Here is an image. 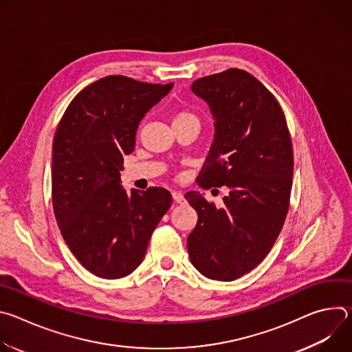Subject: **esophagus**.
<instances>
[{
	"instance_id": "obj_1",
	"label": "esophagus",
	"mask_w": 352,
	"mask_h": 352,
	"mask_svg": "<svg viewBox=\"0 0 352 352\" xmlns=\"http://www.w3.org/2000/svg\"><path fill=\"white\" fill-rule=\"evenodd\" d=\"M173 199H174L175 204H184V202H185L184 195H182L181 192H178V190H174V192H173Z\"/></svg>"
}]
</instances>
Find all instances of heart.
<instances>
[{
  "label": "heart",
  "instance_id": "1",
  "mask_svg": "<svg viewBox=\"0 0 352 352\" xmlns=\"http://www.w3.org/2000/svg\"><path fill=\"white\" fill-rule=\"evenodd\" d=\"M188 122L199 125L200 118L195 111H192L189 109H177V110L173 111V125L188 124Z\"/></svg>",
  "mask_w": 352,
  "mask_h": 352
}]
</instances>
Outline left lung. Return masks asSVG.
Instances as JSON below:
<instances>
[{"label": "left lung", "instance_id": "1", "mask_svg": "<svg viewBox=\"0 0 352 352\" xmlns=\"http://www.w3.org/2000/svg\"><path fill=\"white\" fill-rule=\"evenodd\" d=\"M216 136L199 173V186H227L217 209L199 192L185 193L197 213L188 236L192 265L212 280L232 281L270 252L288 213L294 153L285 116L273 93L254 75L230 68L196 79Z\"/></svg>", "mask_w": 352, "mask_h": 352}]
</instances>
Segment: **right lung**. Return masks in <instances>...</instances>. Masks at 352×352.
Listing matches in <instances>:
<instances>
[{
  "instance_id": "right-lung-1",
  "label": "right lung",
  "mask_w": 352,
  "mask_h": 352,
  "mask_svg": "<svg viewBox=\"0 0 352 352\" xmlns=\"http://www.w3.org/2000/svg\"><path fill=\"white\" fill-rule=\"evenodd\" d=\"M171 87L124 75L102 78L74 97L57 126L52 168L56 220L74 256L97 277L131 274L173 204L164 188L126 193L120 184L139 122Z\"/></svg>"
}]
</instances>
